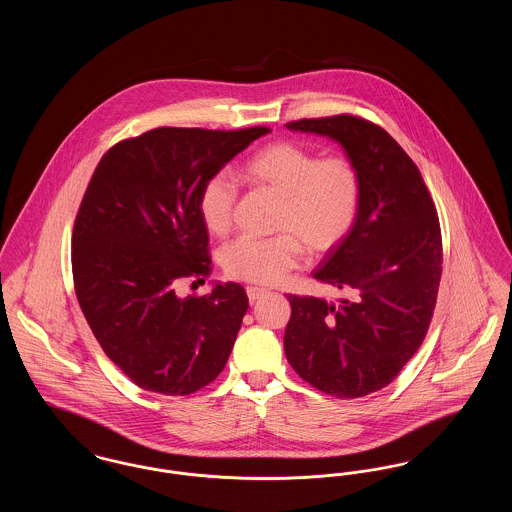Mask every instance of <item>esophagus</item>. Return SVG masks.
<instances>
[{"label": "esophagus", "instance_id": "1", "mask_svg": "<svg viewBox=\"0 0 512 512\" xmlns=\"http://www.w3.org/2000/svg\"><path fill=\"white\" fill-rule=\"evenodd\" d=\"M245 292H247V297H249V301L253 303V301H257L259 297H263L267 290H263V288H257V286H247L245 288Z\"/></svg>", "mask_w": 512, "mask_h": 512}]
</instances>
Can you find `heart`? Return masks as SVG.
Segmentation results:
<instances>
[{
    "label": "heart",
    "mask_w": 512,
    "mask_h": 512,
    "mask_svg": "<svg viewBox=\"0 0 512 512\" xmlns=\"http://www.w3.org/2000/svg\"><path fill=\"white\" fill-rule=\"evenodd\" d=\"M245 180L282 199L274 230L259 240L242 236L226 245L220 263L230 278L276 284L301 261V245L320 255L340 244L355 224L361 203V176L345 157L320 159L309 147L276 142L245 161ZM238 188L226 174L205 180L197 209L205 228L222 236L234 215Z\"/></svg>",
    "instance_id": "b5f03b06"
}]
</instances>
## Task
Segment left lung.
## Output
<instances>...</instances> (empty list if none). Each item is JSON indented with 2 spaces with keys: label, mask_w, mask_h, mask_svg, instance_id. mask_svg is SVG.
Instances as JSON below:
<instances>
[{
  "label": "left lung",
  "mask_w": 512,
  "mask_h": 512,
  "mask_svg": "<svg viewBox=\"0 0 512 512\" xmlns=\"http://www.w3.org/2000/svg\"><path fill=\"white\" fill-rule=\"evenodd\" d=\"M286 128L341 146L361 176V203L347 236L313 270L351 297L330 303L288 295L284 351L318 390L363 397L390 384L430 326L441 278L436 207L411 157L384 128L351 115Z\"/></svg>",
  "instance_id": "left-lung-1"
}]
</instances>
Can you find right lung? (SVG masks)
Wrapping results in <instances>:
<instances>
[{
	"mask_svg": "<svg viewBox=\"0 0 512 512\" xmlns=\"http://www.w3.org/2000/svg\"><path fill=\"white\" fill-rule=\"evenodd\" d=\"M268 132L155 128L99 161L74 222V290L105 355L142 390L194 393L232 353L244 288L213 282L180 297L176 286L211 272L197 209L205 180Z\"/></svg>",
	"mask_w": 512,
	"mask_h": 512,
	"instance_id": "obj_1",
	"label": "right lung"
}]
</instances>
